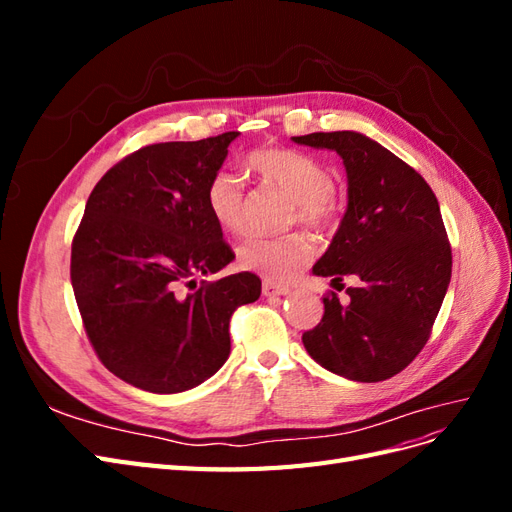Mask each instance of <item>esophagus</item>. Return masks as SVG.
Masks as SVG:
<instances>
[{"label":"esophagus","instance_id":"34e87169","mask_svg":"<svg viewBox=\"0 0 512 512\" xmlns=\"http://www.w3.org/2000/svg\"><path fill=\"white\" fill-rule=\"evenodd\" d=\"M288 292H290V288L282 286V284H273V282L262 284V294H265V297H284V294H288Z\"/></svg>","mask_w":512,"mask_h":512}]
</instances>
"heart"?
<instances>
[{
	"label": "heart",
	"mask_w": 512,
	"mask_h": 512,
	"mask_svg": "<svg viewBox=\"0 0 512 512\" xmlns=\"http://www.w3.org/2000/svg\"><path fill=\"white\" fill-rule=\"evenodd\" d=\"M247 166L267 183L294 200L301 224L314 230H327L335 218V177L333 170L297 149H256L247 156ZM207 209L222 230L237 235L245 228L243 181L228 170L215 173L207 185ZM312 258V243L303 235L288 239L247 237L237 245V265L265 280L282 282L301 271Z\"/></svg>",
	"instance_id": "heart-1"
}]
</instances>
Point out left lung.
Here are the masks:
<instances>
[{"label": "left lung", "mask_w": 512, "mask_h": 512, "mask_svg": "<svg viewBox=\"0 0 512 512\" xmlns=\"http://www.w3.org/2000/svg\"><path fill=\"white\" fill-rule=\"evenodd\" d=\"M294 143L337 151L348 175V209L314 273L342 282L348 303L322 299L318 327L303 346L324 369L380 382L423 350L451 284V243L436 194L412 166L359 132H314Z\"/></svg>", "instance_id": "8db88e82"}]
</instances>
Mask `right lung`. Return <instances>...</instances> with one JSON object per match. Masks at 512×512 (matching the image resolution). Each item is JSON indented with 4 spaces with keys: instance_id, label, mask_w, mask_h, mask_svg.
<instances>
[{
    "instance_id": "add662e5",
    "label": "right lung",
    "mask_w": 512,
    "mask_h": 512,
    "mask_svg": "<svg viewBox=\"0 0 512 512\" xmlns=\"http://www.w3.org/2000/svg\"><path fill=\"white\" fill-rule=\"evenodd\" d=\"M237 136L147 145L89 194L72 239L74 297L98 359L136 389L181 393L211 378L230 354V316L260 297L247 271L182 292L235 258L205 196Z\"/></svg>"
}]
</instances>
